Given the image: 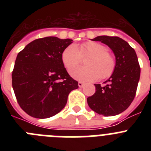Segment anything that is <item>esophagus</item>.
<instances>
[{"label": "esophagus", "instance_id": "1", "mask_svg": "<svg viewBox=\"0 0 151 151\" xmlns=\"http://www.w3.org/2000/svg\"><path fill=\"white\" fill-rule=\"evenodd\" d=\"M78 87H79V88H82L84 86V85H85V84H84L82 82H78Z\"/></svg>", "mask_w": 151, "mask_h": 151}]
</instances>
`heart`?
I'll list each match as a JSON object with an SVG mask.
<instances>
[{
    "instance_id": "1",
    "label": "heart",
    "mask_w": 151,
    "mask_h": 151,
    "mask_svg": "<svg viewBox=\"0 0 151 151\" xmlns=\"http://www.w3.org/2000/svg\"><path fill=\"white\" fill-rule=\"evenodd\" d=\"M81 56H89L85 60L87 66L76 67L69 72L75 79L82 82L94 81L97 78H106L113 74L115 69L114 57L108 52L105 45L96 41H88L77 47L70 45L62 53V61L65 67L71 69L76 66L81 60Z\"/></svg>"
}]
</instances>
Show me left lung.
Wrapping results in <instances>:
<instances>
[{"mask_svg": "<svg viewBox=\"0 0 151 151\" xmlns=\"http://www.w3.org/2000/svg\"><path fill=\"white\" fill-rule=\"evenodd\" d=\"M92 41L107 45L116 57L115 69L104 86L96 84V91L87 98L89 107L95 113L110 116L125 111L134 98L141 68L134 49L119 37L97 36Z\"/></svg>", "mask_w": 151, "mask_h": 151, "instance_id": "left-lung-1", "label": "left lung"}]
</instances>
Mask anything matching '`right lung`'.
Wrapping results in <instances>:
<instances>
[{
    "instance_id": "1",
    "label": "right lung",
    "mask_w": 151,
    "mask_h": 151,
    "mask_svg": "<svg viewBox=\"0 0 151 151\" xmlns=\"http://www.w3.org/2000/svg\"><path fill=\"white\" fill-rule=\"evenodd\" d=\"M72 39L38 38L18 54L12 73L17 102L31 116L46 119L66 106L68 95L78 88L63 63L62 53Z\"/></svg>"
}]
</instances>
